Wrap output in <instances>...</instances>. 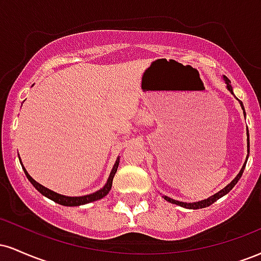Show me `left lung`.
<instances>
[{
    "label": "left lung",
    "mask_w": 261,
    "mask_h": 261,
    "mask_svg": "<svg viewBox=\"0 0 261 261\" xmlns=\"http://www.w3.org/2000/svg\"><path fill=\"white\" fill-rule=\"evenodd\" d=\"M223 81H224V83H226V85H227L226 86L227 89H228V91L233 94V88H232V86H230V81L227 79L226 76H223ZM233 95H234V94H233ZM238 101H239V104H241L242 109H243V114H244V116H245V110H244L243 103H242V101L239 100V99H238ZM249 148H250V145H249V131H248V127H247V151H248V153H249ZM248 157H249V154H247V158H245V162H244L243 167H242V169L239 170V173H238V174H237L236 178L233 179V180L230 181L229 184L227 185V187H224L222 190H220V191H218V193L215 194V195L210 196V197H207V199H203V200H201V201H195V202H182V201H178V200L172 199V197H169V196L163 195L164 200H166V201L170 202V203H174V205L181 206V207H185V208H189V210H197V208L207 207V206L212 205V203H214V202H216L218 199H221V197L226 195V194H228L229 191L232 190L233 188H234V185L237 184V182H238L239 179H241L242 174H243L244 168H245V164H247V161H248Z\"/></svg>",
    "instance_id": "obj_1"
}]
</instances>
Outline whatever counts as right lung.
I'll return each instance as SVG.
<instances>
[{"label": "right lung", "mask_w": 261, "mask_h": 261, "mask_svg": "<svg viewBox=\"0 0 261 261\" xmlns=\"http://www.w3.org/2000/svg\"><path fill=\"white\" fill-rule=\"evenodd\" d=\"M19 162H20V164H22V168H23V170H24V173H25L27 178H28V180L31 181L33 185H34V188L37 189L39 193L43 194L44 196H46L47 199L53 200V201H55L56 203H60V205H64V206H81V205H86V203H89V202H93V201H97V200L103 199L104 196L108 195V193H109L110 189H112L113 179H114V175H115L116 170H118L119 162H120V157L116 158V161H115V163H114V167H113L112 172H110L109 178H108L106 185H104V187L101 188V189H99V190L95 191V193L88 194V195H83V196H66V195H61V194L55 193V191H53V190H50V189L43 187V185L39 184L38 181H35L34 179H33L31 175H29V173L27 172V169L24 168V166H23L22 161H20V157H19Z\"/></svg>", "instance_id": "right-lung-1"}]
</instances>
